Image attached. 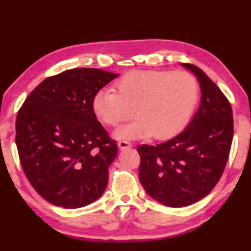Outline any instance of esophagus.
I'll return each mask as SVG.
<instances>
[{
  "label": "esophagus",
  "instance_id": "esophagus-1",
  "mask_svg": "<svg viewBox=\"0 0 251 251\" xmlns=\"http://www.w3.org/2000/svg\"><path fill=\"white\" fill-rule=\"evenodd\" d=\"M131 146V143L128 141H121L118 143V147L121 148V150H127V148H130Z\"/></svg>",
  "mask_w": 251,
  "mask_h": 251
}]
</instances>
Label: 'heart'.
Listing matches in <instances>:
<instances>
[{"label": "heart", "mask_w": 251, "mask_h": 251, "mask_svg": "<svg viewBox=\"0 0 251 251\" xmlns=\"http://www.w3.org/2000/svg\"><path fill=\"white\" fill-rule=\"evenodd\" d=\"M117 93L103 88L93 97V110L104 124L114 126L133 107L135 117L114 131L117 139H165L184 128L199 97L196 78L184 71H130L116 84Z\"/></svg>", "instance_id": "b5f03b06"}]
</instances>
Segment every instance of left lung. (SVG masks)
Returning a JSON list of instances; mask_svg holds the SVG:
<instances>
[{
  "mask_svg": "<svg viewBox=\"0 0 251 251\" xmlns=\"http://www.w3.org/2000/svg\"><path fill=\"white\" fill-rule=\"evenodd\" d=\"M181 66L201 85V106L184 131L155 146L141 145L138 177L144 189L168 207L197 202L217 184L233 136L232 109L226 96L197 66Z\"/></svg>",
  "mask_w": 251,
  "mask_h": 251,
  "instance_id": "8db88e82",
  "label": "left lung"
}]
</instances>
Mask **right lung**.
Wrapping results in <instances>:
<instances>
[{
    "instance_id": "obj_1",
    "label": "right lung",
    "mask_w": 251,
    "mask_h": 251,
    "mask_svg": "<svg viewBox=\"0 0 251 251\" xmlns=\"http://www.w3.org/2000/svg\"><path fill=\"white\" fill-rule=\"evenodd\" d=\"M118 74L73 69L44 79L16 117V146L23 171L45 201L75 209L95 201L117 155L93 110V97Z\"/></svg>"
}]
</instances>
